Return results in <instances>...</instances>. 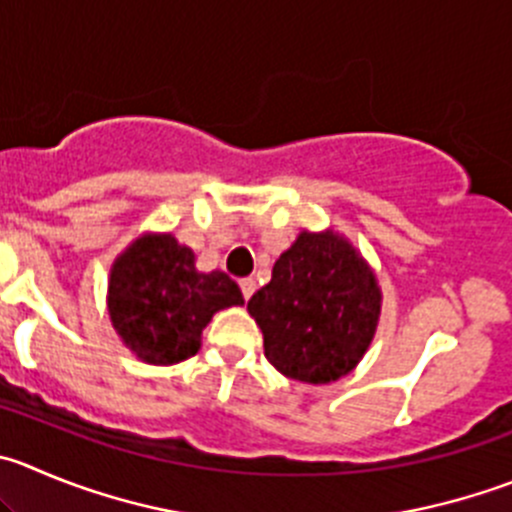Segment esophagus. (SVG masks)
I'll return each mask as SVG.
<instances>
[{
  "instance_id": "obj_1",
  "label": "esophagus",
  "mask_w": 512,
  "mask_h": 512,
  "mask_svg": "<svg viewBox=\"0 0 512 512\" xmlns=\"http://www.w3.org/2000/svg\"><path fill=\"white\" fill-rule=\"evenodd\" d=\"M241 291H243V299H251L253 291H256V281L253 279H241Z\"/></svg>"
}]
</instances>
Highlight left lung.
Here are the masks:
<instances>
[{"instance_id": "8db88e82", "label": "left lung", "mask_w": 512, "mask_h": 512, "mask_svg": "<svg viewBox=\"0 0 512 512\" xmlns=\"http://www.w3.org/2000/svg\"><path fill=\"white\" fill-rule=\"evenodd\" d=\"M266 359L284 377L332 384L367 354L382 314V286L359 248L334 228L301 231L271 281L248 299Z\"/></svg>"}]
</instances>
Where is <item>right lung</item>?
<instances>
[{"mask_svg":"<svg viewBox=\"0 0 512 512\" xmlns=\"http://www.w3.org/2000/svg\"><path fill=\"white\" fill-rule=\"evenodd\" d=\"M243 306L236 281L198 271L196 253L173 233H140L110 266L107 314L120 342L145 364L168 367L201 349L213 314Z\"/></svg>","mask_w":512,"mask_h":512,"instance_id":"obj_1","label":"right lung"}]
</instances>
